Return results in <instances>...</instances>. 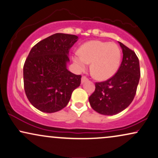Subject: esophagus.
<instances>
[{
	"label": "esophagus",
	"mask_w": 158,
	"mask_h": 158,
	"mask_svg": "<svg viewBox=\"0 0 158 158\" xmlns=\"http://www.w3.org/2000/svg\"><path fill=\"white\" fill-rule=\"evenodd\" d=\"M87 81H88V79H87V77H81V84H84L85 82H86Z\"/></svg>",
	"instance_id": "obj_1"
}]
</instances>
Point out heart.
I'll use <instances>...</instances> for the list:
<instances>
[{"label": "heart", "instance_id": "1", "mask_svg": "<svg viewBox=\"0 0 158 158\" xmlns=\"http://www.w3.org/2000/svg\"><path fill=\"white\" fill-rule=\"evenodd\" d=\"M72 60L77 71H82L91 63L92 74L98 80H106L117 73L121 60V50L117 44L93 40L79 49Z\"/></svg>", "mask_w": 158, "mask_h": 158}]
</instances>
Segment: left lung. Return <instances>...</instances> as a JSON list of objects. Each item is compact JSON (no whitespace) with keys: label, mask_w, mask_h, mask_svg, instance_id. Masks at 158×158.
<instances>
[{"label":"left lung","mask_w":158,"mask_h":158,"mask_svg":"<svg viewBox=\"0 0 158 158\" xmlns=\"http://www.w3.org/2000/svg\"><path fill=\"white\" fill-rule=\"evenodd\" d=\"M123 58L114 76L107 81L95 83V90L89 98L91 107L98 113L111 116L125 110L134 98L140 79L139 58L123 43Z\"/></svg>","instance_id":"left-lung-1"}]
</instances>
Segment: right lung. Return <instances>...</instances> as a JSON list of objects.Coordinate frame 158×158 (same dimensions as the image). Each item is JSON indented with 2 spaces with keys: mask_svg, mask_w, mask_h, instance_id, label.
<instances>
[{
  "mask_svg": "<svg viewBox=\"0 0 158 158\" xmlns=\"http://www.w3.org/2000/svg\"><path fill=\"white\" fill-rule=\"evenodd\" d=\"M78 41L75 35L55 33L31 49L23 67L27 99L39 111L54 113L65 107L81 84L80 75L67 69L69 51Z\"/></svg>",
  "mask_w": 158,
  "mask_h": 158,
  "instance_id": "1",
  "label": "right lung"
}]
</instances>
